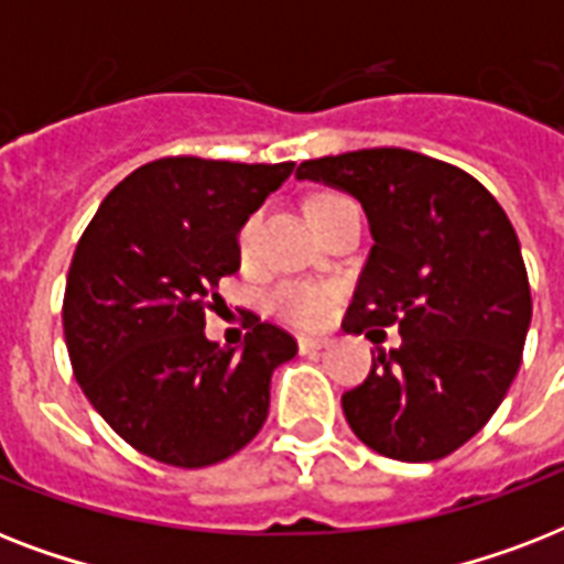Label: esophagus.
<instances>
[{
    "instance_id": "34e87169",
    "label": "esophagus",
    "mask_w": 564,
    "mask_h": 564,
    "mask_svg": "<svg viewBox=\"0 0 564 564\" xmlns=\"http://www.w3.org/2000/svg\"><path fill=\"white\" fill-rule=\"evenodd\" d=\"M325 345H327V339H318V336H299V351L301 354L322 351Z\"/></svg>"
}]
</instances>
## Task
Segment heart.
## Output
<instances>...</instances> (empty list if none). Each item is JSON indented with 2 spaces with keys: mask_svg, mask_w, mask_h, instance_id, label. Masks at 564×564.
<instances>
[{
  "mask_svg": "<svg viewBox=\"0 0 564 564\" xmlns=\"http://www.w3.org/2000/svg\"><path fill=\"white\" fill-rule=\"evenodd\" d=\"M322 198H330V195H322ZM322 198H313L310 204L322 202ZM257 228H260V216H248L242 221L237 237V251L242 260L254 254L257 246ZM336 295L339 290L330 286V283H310V281H281L274 283L269 295H265V307L272 310L274 316L286 318V322H295V325L304 327H318L325 325L330 313H334Z\"/></svg>",
  "mask_w": 564,
  "mask_h": 564,
  "instance_id": "obj_1",
  "label": "heart"
}]
</instances>
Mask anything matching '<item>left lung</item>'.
<instances>
[{
  "mask_svg": "<svg viewBox=\"0 0 564 564\" xmlns=\"http://www.w3.org/2000/svg\"><path fill=\"white\" fill-rule=\"evenodd\" d=\"M362 204L375 246L343 327L398 325L369 377L343 394L362 445L433 463L482 430L516 380L533 299L516 228L468 172L410 149H360L304 161Z\"/></svg>",
  "mask_w": 564,
  "mask_h": 564,
  "instance_id": "left-lung-1",
  "label": "left lung"
}]
</instances>
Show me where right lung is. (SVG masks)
<instances>
[{"label": "right lung", "mask_w": 564, "mask_h": 564, "mask_svg": "<svg viewBox=\"0 0 564 564\" xmlns=\"http://www.w3.org/2000/svg\"><path fill=\"white\" fill-rule=\"evenodd\" d=\"M295 163L161 158L110 189L78 239L64 292L75 380L140 454L221 463L260 433L272 371L299 345L251 318L242 348L204 336L219 281L239 269L242 221Z\"/></svg>", "instance_id": "right-lung-1"}]
</instances>
